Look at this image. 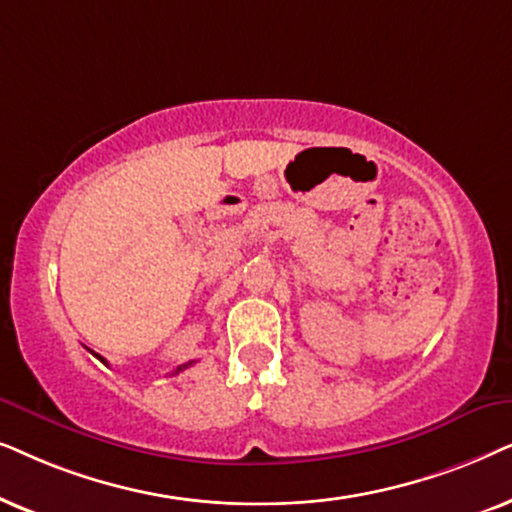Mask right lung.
<instances>
[{
	"label": "right lung",
	"mask_w": 512,
	"mask_h": 512,
	"mask_svg": "<svg viewBox=\"0 0 512 512\" xmlns=\"http://www.w3.org/2000/svg\"><path fill=\"white\" fill-rule=\"evenodd\" d=\"M91 353H93V351H91ZM93 356H95V358H100V360H102V363H105V365H107V360H105V358H102V356H98V353H93ZM189 365H192V363H185V365H180V367H177V370H175V372H170V374H177V372L187 370V367H189Z\"/></svg>",
	"instance_id": "obj_1"
}]
</instances>
